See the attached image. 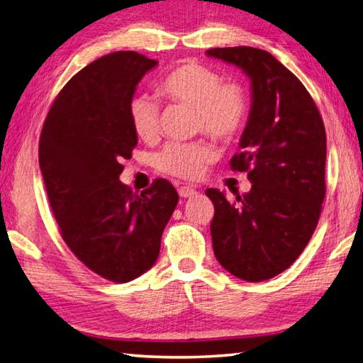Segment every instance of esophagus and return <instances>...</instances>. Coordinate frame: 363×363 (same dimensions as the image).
<instances>
[{"mask_svg": "<svg viewBox=\"0 0 363 363\" xmlns=\"http://www.w3.org/2000/svg\"><path fill=\"white\" fill-rule=\"evenodd\" d=\"M177 194H179L182 199H187V196L196 195V190L194 187H189V186H181L179 189H177Z\"/></svg>", "mask_w": 363, "mask_h": 363, "instance_id": "obj_1", "label": "esophagus"}]
</instances>
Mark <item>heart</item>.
<instances>
[{
	"label": "heart",
	"instance_id": "obj_1",
	"mask_svg": "<svg viewBox=\"0 0 363 363\" xmlns=\"http://www.w3.org/2000/svg\"><path fill=\"white\" fill-rule=\"evenodd\" d=\"M157 94L168 101L195 109L196 127L217 141H230L241 130L247 114V96L238 82H222L217 72L196 62H184L157 85ZM130 122L140 140L150 143L159 136L160 109L147 95L135 96L128 106ZM214 159L206 143H169L157 155V167L171 176L194 179L204 163Z\"/></svg>",
	"mask_w": 363,
	"mask_h": 363
}]
</instances>
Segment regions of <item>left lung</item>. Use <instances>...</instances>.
Instances as JSON below:
<instances>
[{"mask_svg":"<svg viewBox=\"0 0 363 363\" xmlns=\"http://www.w3.org/2000/svg\"><path fill=\"white\" fill-rule=\"evenodd\" d=\"M208 57L235 65L250 79V104L233 171L252 187L236 203L208 189L214 255L249 282L274 278L298 259L315 230L325 196L327 138L322 117L298 77L267 50L217 48Z\"/></svg>","mask_w":363,"mask_h":363,"instance_id":"left-lung-1","label":"left lung"}]
</instances>
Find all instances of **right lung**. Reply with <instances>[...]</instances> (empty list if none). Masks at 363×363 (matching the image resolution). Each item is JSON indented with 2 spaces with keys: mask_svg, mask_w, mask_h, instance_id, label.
Masks as SVG:
<instances>
[{
  "mask_svg": "<svg viewBox=\"0 0 363 363\" xmlns=\"http://www.w3.org/2000/svg\"><path fill=\"white\" fill-rule=\"evenodd\" d=\"M159 62L114 52L69 79L45 117L39 168L63 241L91 272L113 282L146 273L177 204L176 189L155 179L138 195L118 181L138 136L128 106Z\"/></svg>",
  "mask_w": 363,
  "mask_h": 363,
  "instance_id": "add662e5",
  "label": "right lung"
}]
</instances>
